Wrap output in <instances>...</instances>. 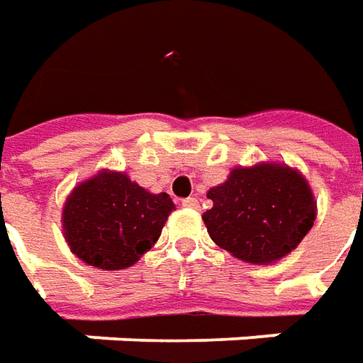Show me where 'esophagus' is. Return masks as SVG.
I'll list each match as a JSON object with an SVG mask.
<instances>
[{"label": "esophagus", "mask_w": 363, "mask_h": 363, "mask_svg": "<svg viewBox=\"0 0 363 363\" xmlns=\"http://www.w3.org/2000/svg\"><path fill=\"white\" fill-rule=\"evenodd\" d=\"M184 208H188V210H198L200 208V202H198V198H186L184 202H182Z\"/></svg>", "instance_id": "obj_1"}]
</instances>
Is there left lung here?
<instances>
[{"mask_svg":"<svg viewBox=\"0 0 363 363\" xmlns=\"http://www.w3.org/2000/svg\"><path fill=\"white\" fill-rule=\"evenodd\" d=\"M203 224L214 242L250 264H272L293 252L317 216L313 189L299 169L262 161L234 167L208 191Z\"/></svg>","mask_w":363,"mask_h":363,"instance_id":"obj_1","label":"left lung"}]
</instances>
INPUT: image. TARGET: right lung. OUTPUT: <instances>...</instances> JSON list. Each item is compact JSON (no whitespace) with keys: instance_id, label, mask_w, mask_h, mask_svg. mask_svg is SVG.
Instances as JSON below:
<instances>
[{"instance_id":"right-lung-1","label":"right lung","mask_w":363,"mask_h":363,"mask_svg":"<svg viewBox=\"0 0 363 363\" xmlns=\"http://www.w3.org/2000/svg\"><path fill=\"white\" fill-rule=\"evenodd\" d=\"M174 210L165 191L151 194L123 172L101 169L66 198L64 240L94 269H127L157 242Z\"/></svg>"}]
</instances>
